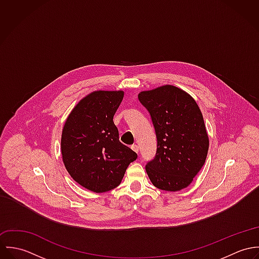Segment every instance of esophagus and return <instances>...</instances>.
Instances as JSON below:
<instances>
[{"label": "esophagus", "instance_id": "obj_1", "mask_svg": "<svg viewBox=\"0 0 259 259\" xmlns=\"http://www.w3.org/2000/svg\"><path fill=\"white\" fill-rule=\"evenodd\" d=\"M131 148H132V149H133V150H134V151H136V152H137V153H138V152H139V146H138V145H136V144H134V145H133V146H132V147H131Z\"/></svg>", "mask_w": 259, "mask_h": 259}]
</instances>
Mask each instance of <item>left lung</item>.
<instances>
[{
	"label": "left lung",
	"instance_id": "left-lung-1",
	"mask_svg": "<svg viewBox=\"0 0 259 259\" xmlns=\"http://www.w3.org/2000/svg\"><path fill=\"white\" fill-rule=\"evenodd\" d=\"M156 135V153L146 170L152 185L178 191L191 184L203 166L208 136L196 102L185 91L162 85L139 94Z\"/></svg>",
	"mask_w": 259,
	"mask_h": 259
}]
</instances>
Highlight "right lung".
Returning <instances> with one entry per match:
<instances>
[{
  "instance_id": "obj_1",
  "label": "right lung",
  "mask_w": 259,
  "mask_h": 259,
  "mask_svg": "<svg viewBox=\"0 0 259 259\" xmlns=\"http://www.w3.org/2000/svg\"><path fill=\"white\" fill-rule=\"evenodd\" d=\"M122 99V91L94 92L78 102L63 128L64 164L74 182L94 192L116 187L138 157L119 142L112 120Z\"/></svg>"
}]
</instances>
